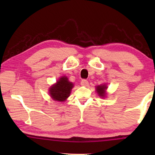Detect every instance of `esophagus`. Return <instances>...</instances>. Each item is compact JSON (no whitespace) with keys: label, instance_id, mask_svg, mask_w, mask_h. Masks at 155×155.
I'll list each match as a JSON object with an SVG mask.
<instances>
[{"label":"esophagus","instance_id":"34e87169","mask_svg":"<svg viewBox=\"0 0 155 155\" xmlns=\"http://www.w3.org/2000/svg\"><path fill=\"white\" fill-rule=\"evenodd\" d=\"M81 84L82 85V86H84V87H87L88 85V82L87 80L86 79H83L82 80L81 82Z\"/></svg>","mask_w":155,"mask_h":155}]
</instances>
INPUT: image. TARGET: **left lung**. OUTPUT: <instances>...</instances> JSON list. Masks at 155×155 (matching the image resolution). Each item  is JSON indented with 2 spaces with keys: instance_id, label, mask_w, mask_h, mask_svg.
<instances>
[{
  "instance_id": "8db88e82",
  "label": "left lung",
  "mask_w": 155,
  "mask_h": 155,
  "mask_svg": "<svg viewBox=\"0 0 155 155\" xmlns=\"http://www.w3.org/2000/svg\"><path fill=\"white\" fill-rule=\"evenodd\" d=\"M107 88V87H106V85H100V86H98L97 87V92L98 94L99 95L100 97H105V90Z\"/></svg>"
}]
</instances>
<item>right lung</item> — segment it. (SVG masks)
Wrapping results in <instances>:
<instances>
[{
  "label": "right lung",
  "instance_id": "obj_1",
  "mask_svg": "<svg viewBox=\"0 0 155 155\" xmlns=\"http://www.w3.org/2000/svg\"><path fill=\"white\" fill-rule=\"evenodd\" d=\"M73 84L69 82L67 77H62L57 83L52 85L50 89V94L52 98L57 101H64L71 94Z\"/></svg>",
  "mask_w": 155,
  "mask_h": 155
}]
</instances>
